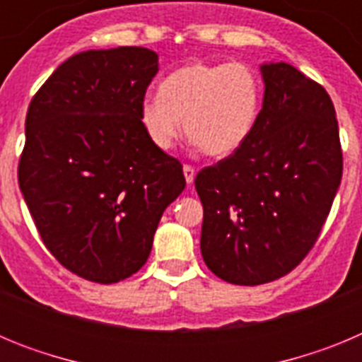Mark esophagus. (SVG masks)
Returning <instances> with one entry per match:
<instances>
[{
	"label": "esophagus",
	"mask_w": 362,
	"mask_h": 362,
	"mask_svg": "<svg viewBox=\"0 0 362 362\" xmlns=\"http://www.w3.org/2000/svg\"><path fill=\"white\" fill-rule=\"evenodd\" d=\"M183 172H185V179H187V183L188 185L194 183V177H196V168H194L192 165H185Z\"/></svg>",
	"instance_id": "obj_1"
}]
</instances>
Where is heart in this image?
Returning a JSON list of instances; mask_svg holds the SVG:
<instances>
[{
    "mask_svg": "<svg viewBox=\"0 0 362 362\" xmlns=\"http://www.w3.org/2000/svg\"><path fill=\"white\" fill-rule=\"evenodd\" d=\"M261 101L263 83L250 65L194 62L166 74L159 95L139 107V119L158 148H172L185 124L201 152L226 158L252 136Z\"/></svg>",
    "mask_w": 362,
    "mask_h": 362,
    "instance_id": "1",
    "label": "heart"
}]
</instances>
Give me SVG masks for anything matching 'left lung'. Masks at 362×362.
Instances as JSON below:
<instances>
[{
	"mask_svg": "<svg viewBox=\"0 0 362 362\" xmlns=\"http://www.w3.org/2000/svg\"><path fill=\"white\" fill-rule=\"evenodd\" d=\"M263 108L248 141L196 175L201 254L226 283L257 286L308 255L343 177L335 108L288 63L261 66Z\"/></svg>",
	"mask_w": 362,
	"mask_h": 362,
	"instance_id": "obj_1",
	"label": "left lung"
}]
</instances>
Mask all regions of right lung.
<instances>
[{
    "label": "right lung",
    "mask_w": 362,
    "mask_h": 362,
    "mask_svg": "<svg viewBox=\"0 0 362 362\" xmlns=\"http://www.w3.org/2000/svg\"><path fill=\"white\" fill-rule=\"evenodd\" d=\"M156 74L153 50H86L28 105L19 188L43 245L92 283H117L146 263L163 212L187 185L183 165L139 119Z\"/></svg>",
    "instance_id": "1"
}]
</instances>
